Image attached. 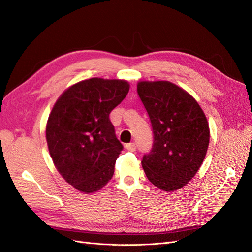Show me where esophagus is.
Instances as JSON below:
<instances>
[{
	"mask_svg": "<svg viewBox=\"0 0 252 252\" xmlns=\"http://www.w3.org/2000/svg\"><path fill=\"white\" fill-rule=\"evenodd\" d=\"M125 148L129 151H135L136 147H135V144L134 143H129V144H126L125 145Z\"/></svg>",
	"mask_w": 252,
	"mask_h": 252,
	"instance_id": "esophagus-1",
	"label": "esophagus"
}]
</instances>
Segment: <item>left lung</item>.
<instances>
[{
	"label": "left lung",
	"instance_id": "8db88e82",
	"mask_svg": "<svg viewBox=\"0 0 252 252\" xmlns=\"http://www.w3.org/2000/svg\"><path fill=\"white\" fill-rule=\"evenodd\" d=\"M137 94L153 131L152 149L142 160L147 178L166 192L185 187L201 167L210 143L203 110L189 93L169 81H141Z\"/></svg>",
	"mask_w": 252,
	"mask_h": 252
}]
</instances>
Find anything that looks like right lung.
I'll list each match as a JSON object with an SVG mask.
<instances>
[{"mask_svg": "<svg viewBox=\"0 0 252 252\" xmlns=\"http://www.w3.org/2000/svg\"><path fill=\"white\" fill-rule=\"evenodd\" d=\"M128 92L125 80L92 78L63 92L51 111L46 128L50 155L60 175L82 193L97 192L114 175L123 145L109 114Z\"/></svg>", "mask_w": 252, "mask_h": 252, "instance_id": "1", "label": "right lung"}]
</instances>
